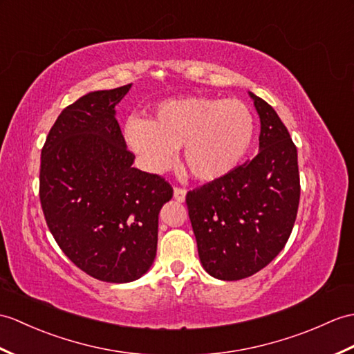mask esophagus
<instances>
[{
	"mask_svg": "<svg viewBox=\"0 0 354 354\" xmlns=\"http://www.w3.org/2000/svg\"><path fill=\"white\" fill-rule=\"evenodd\" d=\"M185 194H187V190L185 188H180V187H176L174 190V197L178 201V202H184L185 201Z\"/></svg>",
	"mask_w": 354,
	"mask_h": 354,
	"instance_id": "obj_1",
	"label": "esophagus"
}]
</instances>
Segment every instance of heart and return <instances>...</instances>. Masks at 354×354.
Listing matches in <instances>:
<instances>
[{"mask_svg":"<svg viewBox=\"0 0 354 354\" xmlns=\"http://www.w3.org/2000/svg\"><path fill=\"white\" fill-rule=\"evenodd\" d=\"M254 136V118L240 100L183 96L157 105L152 120L129 118L125 138L152 171L169 167L183 147L187 174L212 183L238 167Z\"/></svg>","mask_w":354,"mask_h":354,"instance_id":"1","label":"heart"}]
</instances>
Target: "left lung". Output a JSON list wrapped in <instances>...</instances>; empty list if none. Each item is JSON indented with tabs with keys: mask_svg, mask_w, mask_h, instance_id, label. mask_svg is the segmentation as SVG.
<instances>
[{
	"mask_svg": "<svg viewBox=\"0 0 354 354\" xmlns=\"http://www.w3.org/2000/svg\"><path fill=\"white\" fill-rule=\"evenodd\" d=\"M249 95L261 119L258 155L185 197L202 266L220 281L268 266L288 241L299 209L297 147L273 106Z\"/></svg>",
	"mask_w": 354,
	"mask_h": 354,
	"instance_id": "left-lung-1",
	"label": "left lung"
}]
</instances>
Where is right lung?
<instances>
[{
  "mask_svg": "<svg viewBox=\"0 0 354 354\" xmlns=\"http://www.w3.org/2000/svg\"><path fill=\"white\" fill-rule=\"evenodd\" d=\"M129 88L90 92L66 106L40 157L39 196L54 240L78 268L110 283L151 268L160 209L174 196L162 176L133 167L114 116Z\"/></svg>",
  "mask_w": 354,
  "mask_h": 354,
  "instance_id": "right-lung-1",
  "label": "right lung"
}]
</instances>
